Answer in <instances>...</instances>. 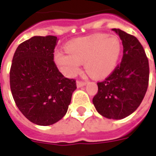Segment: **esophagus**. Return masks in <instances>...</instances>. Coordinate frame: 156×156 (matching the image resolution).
<instances>
[{"instance_id":"esophagus-1","label":"esophagus","mask_w":156,"mask_h":156,"mask_svg":"<svg viewBox=\"0 0 156 156\" xmlns=\"http://www.w3.org/2000/svg\"><path fill=\"white\" fill-rule=\"evenodd\" d=\"M76 84H77V87H78V88H81V87H83V86L86 85V83L82 81H77Z\"/></svg>"}]
</instances>
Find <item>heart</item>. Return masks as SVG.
<instances>
[{
	"label": "heart",
	"mask_w": 156,
	"mask_h": 156,
	"mask_svg": "<svg viewBox=\"0 0 156 156\" xmlns=\"http://www.w3.org/2000/svg\"><path fill=\"white\" fill-rule=\"evenodd\" d=\"M121 48V41L116 36L94 34L68 42V53L55 51L53 61L68 78L75 77L84 63L86 71L93 78H104L115 70Z\"/></svg>",
	"instance_id": "1"
}]
</instances>
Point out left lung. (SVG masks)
I'll list each match as a JSON object with an SVG mask.
<instances>
[{"label": "left lung", "mask_w": 156, "mask_h": 156, "mask_svg": "<svg viewBox=\"0 0 156 156\" xmlns=\"http://www.w3.org/2000/svg\"><path fill=\"white\" fill-rule=\"evenodd\" d=\"M112 31L120 37L124 47L120 65L105 81L98 83V93L93 104L99 115L122 119L134 113L147 91L149 61L140 42L120 29Z\"/></svg>", "instance_id": "left-lung-1"}]
</instances>
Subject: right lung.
<instances>
[{
	"instance_id": "obj_1",
	"label": "right lung",
	"mask_w": 156,
	"mask_h": 156,
	"mask_svg": "<svg viewBox=\"0 0 156 156\" xmlns=\"http://www.w3.org/2000/svg\"><path fill=\"white\" fill-rule=\"evenodd\" d=\"M57 37L35 36L16 48L10 71L16 105L28 120L42 126L61 119L68 111L74 79L65 78L53 62Z\"/></svg>"
}]
</instances>
